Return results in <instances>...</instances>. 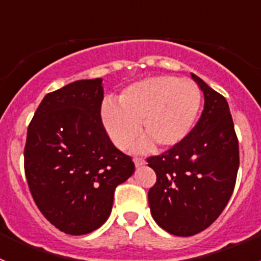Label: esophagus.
Instances as JSON below:
<instances>
[{
  "mask_svg": "<svg viewBox=\"0 0 261 261\" xmlns=\"http://www.w3.org/2000/svg\"><path fill=\"white\" fill-rule=\"evenodd\" d=\"M133 162H135V166L136 167H141V166H144L145 163V159L144 158H137V156H136L135 159H133Z\"/></svg>",
  "mask_w": 261,
  "mask_h": 261,
  "instance_id": "esophagus-1",
  "label": "esophagus"
}]
</instances>
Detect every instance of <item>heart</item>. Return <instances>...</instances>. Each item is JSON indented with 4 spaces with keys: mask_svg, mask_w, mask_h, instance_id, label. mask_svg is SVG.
Returning a JSON list of instances; mask_svg holds the SVG:
<instances>
[{
    "mask_svg": "<svg viewBox=\"0 0 261 261\" xmlns=\"http://www.w3.org/2000/svg\"><path fill=\"white\" fill-rule=\"evenodd\" d=\"M201 107V91L188 78L158 75L124 89L119 105L106 100L100 117L111 141L121 150L128 149L142 129L146 133L136 146L147 151L154 142L161 147L180 144L190 135Z\"/></svg>",
    "mask_w": 261,
    "mask_h": 261,
    "instance_id": "obj_1",
    "label": "heart"
}]
</instances>
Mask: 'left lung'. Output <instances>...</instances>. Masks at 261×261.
Instances as JSON below:
<instances>
[{
    "mask_svg": "<svg viewBox=\"0 0 261 261\" xmlns=\"http://www.w3.org/2000/svg\"><path fill=\"white\" fill-rule=\"evenodd\" d=\"M191 75L204 93L199 121L180 144L147 158L156 174L147 193L151 216L177 237L197 234L218 218L239 168L238 137L225 96Z\"/></svg>",
    "mask_w": 261,
    "mask_h": 261,
    "instance_id": "obj_1",
    "label": "left lung"
}]
</instances>
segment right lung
<instances>
[{
    "instance_id": "add662e5",
    "label": "right lung",
    "mask_w": 261,
    "mask_h": 261,
    "mask_svg": "<svg viewBox=\"0 0 261 261\" xmlns=\"http://www.w3.org/2000/svg\"><path fill=\"white\" fill-rule=\"evenodd\" d=\"M102 78L48 93L32 117L24 174L41 214L60 231L84 235L107 221L115 188L135 172L100 117Z\"/></svg>"
}]
</instances>
